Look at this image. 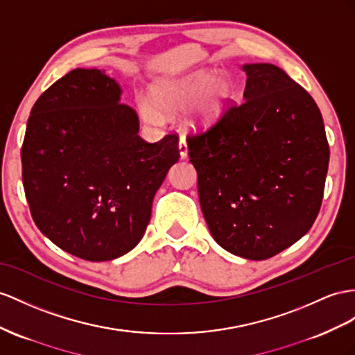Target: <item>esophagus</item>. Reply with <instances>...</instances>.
I'll return each instance as SVG.
<instances>
[{"label":"esophagus","instance_id":"1","mask_svg":"<svg viewBox=\"0 0 355 355\" xmlns=\"http://www.w3.org/2000/svg\"><path fill=\"white\" fill-rule=\"evenodd\" d=\"M178 150H180V156H181V159H186V157H187V151H189V148H187V142H186V138H184V136H181V138H180V142H178Z\"/></svg>","mask_w":355,"mask_h":355}]
</instances>
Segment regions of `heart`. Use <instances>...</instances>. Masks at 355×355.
<instances>
[{"instance_id": "1", "label": "heart", "mask_w": 355, "mask_h": 355, "mask_svg": "<svg viewBox=\"0 0 355 355\" xmlns=\"http://www.w3.org/2000/svg\"><path fill=\"white\" fill-rule=\"evenodd\" d=\"M231 97L232 85L228 78L201 70L153 85L150 102L142 100L139 112L147 123L157 124L162 120L160 114H175L193 103L190 123L198 127H210L223 116Z\"/></svg>"}]
</instances>
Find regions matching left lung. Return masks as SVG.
I'll return each instance as SVG.
<instances>
[{
	"label": "left lung",
	"instance_id": "8db88e82",
	"mask_svg": "<svg viewBox=\"0 0 355 355\" xmlns=\"http://www.w3.org/2000/svg\"><path fill=\"white\" fill-rule=\"evenodd\" d=\"M246 71L244 102L205 132L187 135L205 222L219 246L267 259L311 230L320 213L330 148L320 107L284 70Z\"/></svg>",
	"mask_w": 355,
	"mask_h": 355
}]
</instances>
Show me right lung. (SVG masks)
Listing matches in <instances>:
<instances>
[{"mask_svg": "<svg viewBox=\"0 0 355 355\" xmlns=\"http://www.w3.org/2000/svg\"><path fill=\"white\" fill-rule=\"evenodd\" d=\"M120 94L105 70L69 71L34 103L21 150L34 223L60 249L93 262L141 241L154 195L180 159L178 135L144 141Z\"/></svg>", "mask_w": 355, "mask_h": 355, "instance_id": "add662e5", "label": "right lung"}]
</instances>
